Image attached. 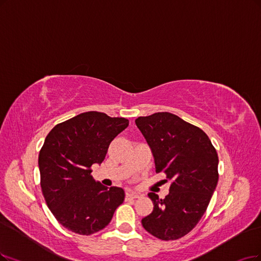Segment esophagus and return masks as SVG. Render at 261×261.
<instances>
[{
  "mask_svg": "<svg viewBox=\"0 0 261 261\" xmlns=\"http://www.w3.org/2000/svg\"><path fill=\"white\" fill-rule=\"evenodd\" d=\"M139 197H140V195L138 194V192H134V191H129L125 194V198L127 199H137Z\"/></svg>",
  "mask_w": 261,
  "mask_h": 261,
  "instance_id": "34e87169",
  "label": "esophagus"
}]
</instances>
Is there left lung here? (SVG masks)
Returning <instances> with one entry per match:
<instances>
[{"mask_svg":"<svg viewBox=\"0 0 261 261\" xmlns=\"http://www.w3.org/2000/svg\"><path fill=\"white\" fill-rule=\"evenodd\" d=\"M137 127L152 152L156 172L172 181L169 195L153 203L142 219L146 231L160 240H177L187 234L203 216L218 181V156L200 128L168 112L136 119Z\"/></svg>","mask_w":261,"mask_h":261,"instance_id":"8db88e82","label":"left lung"}]
</instances>
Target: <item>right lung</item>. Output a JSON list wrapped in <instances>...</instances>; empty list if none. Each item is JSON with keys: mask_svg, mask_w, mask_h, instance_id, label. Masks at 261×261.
<instances>
[{"mask_svg": "<svg viewBox=\"0 0 261 261\" xmlns=\"http://www.w3.org/2000/svg\"><path fill=\"white\" fill-rule=\"evenodd\" d=\"M129 125L122 117L87 112L57 124L38 155L41 187L59 223L72 232L90 236L110 224L124 200L120 187H105L91 175L111 142Z\"/></svg>", "mask_w": 261, "mask_h": 261, "instance_id": "1", "label": "right lung"}]
</instances>
